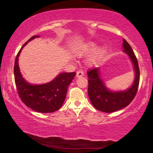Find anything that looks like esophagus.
I'll use <instances>...</instances> for the list:
<instances>
[{"label": "esophagus", "mask_w": 153, "mask_h": 153, "mask_svg": "<svg viewBox=\"0 0 153 153\" xmlns=\"http://www.w3.org/2000/svg\"><path fill=\"white\" fill-rule=\"evenodd\" d=\"M83 76H84V72H83L82 71H77V74H76V77H82Z\"/></svg>", "instance_id": "34e87169"}]
</instances>
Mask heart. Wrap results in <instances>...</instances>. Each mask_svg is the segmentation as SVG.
Masks as SVG:
<instances>
[{
    "instance_id": "heart-1",
    "label": "heart",
    "mask_w": 153,
    "mask_h": 153,
    "mask_svg": "<svg viewBox=\"0 0 153 153\" xmlns=\"http://www.w3.org/2000/svg\"><path fill=\"white\" fill-rule=\"evenodd\" d=\"M97 46V43L95 41H90V42L84 44V45L80 46L76 51V55L78 56H82L87 55V54L92 53L94 51ZM107 51V47L106 45L100 46L97 48L93 53L92 55L88 59V63L90 66H95L100 63L102 58L104 57Z\"/></svg>"
}]
</instances>
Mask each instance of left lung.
Listing matches in <instances>:
<instances>
[{
    "mask_svg": "<svg viewBox=\"0 0 153 153\" xmlns=\"http://www.w3.org/2000/svg\"><path fill=\"white\" fill-rule=\"evenodd\" d=\"M123 52L129 56L133 65L134 79L132 84L126 90H111L101 78L100 67L88 72V97L95 108L105 113H113L121 109L130 103L136 94L140 81V71L137 59L132 48L123 39Z\"/></svg>",
    "mask_w": 153,
    "mask_h": 153,
    "instance_id": "left-lung-1",
    "label": "left lung"
}]
</instances>
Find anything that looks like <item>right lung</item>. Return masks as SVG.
<instances>
[{
  "label": "right lung",
  "mask_w": 153,
  "mask_h": 153,
  "mask_svg": "<svg viewBox=\"0 0 153 153\" xmlns=\"http://www.w3.org/2000/svg\"><path fill=\"white\" fill-rule=\"evenodd\" d=\"M39 36H33L17 53L14 65V76L18 94L25 105L37 112L53 113L61 107L65 99L67 88L76 76V72L60 73L52 81L42 84H32L22 76L19 67V56L23 48Z\"/></svg>",
  "instance_id": "add662e5"
}]
</instances>
